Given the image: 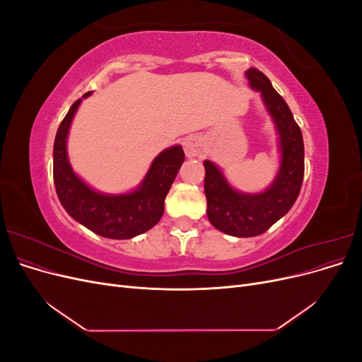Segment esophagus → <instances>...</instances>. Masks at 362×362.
I'll return each mask as SVG.
<instances>
[{
    "label": "esophagus",
    "instance_id": "esophagus-1",
    "mask_svg": "<svg viewBox=\"0 0 362 362\" xmlns=\"http://www.w3.org/2000/svg\"><path fill=\"white\" fill-rule=\"evenodd\" d=\"M205 149V144L204 140L198 136H190L184 140V151H185V156L187 157H196L202 154Z\"/></svg>",
    "mask_w": 362,
    "mask_h": 362
}]
</instances>
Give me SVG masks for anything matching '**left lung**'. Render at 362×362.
<instances>
[{"label": "left lung", "instance_id": "obj_1", "mask_svg": "<svg viewBox=\"0 0 362 362\" xmlns=\"http://www.w3.org/2000/svg\"><path fill=\"white\" fill-rule=\"evenodd\" d=\"M246 76L250 86L261 92L278 127L282 161L275 182L259 194L237 193L229 187L211 161L204 163L208 218L218 231L234 237L259 235L287 214L298 199L305 170L302 131L296 124L290 107L261 71L250 68Z\"/></svg>", "mask_w": 362, "mask_h": 362}]
</instances>
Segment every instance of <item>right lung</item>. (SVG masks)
<instances>
[{
	"mask_svg": "<svg viewBox=\"0 0 362 362\" xmlns=\"http://www.w3.org/2000/svg\"><path fill=\"white\" fill-rule=\"evenodd\" d=\"M84 93L83 98L89 96ZM81 100H76L62 120L54 140V185L68 214L105 238L124 240L146 233L164 211V199L184 161L181 146H173L154 160L140 189L120 196H105L92 189L72 172L66 156V137Z\"/></svg>",
	"mask_w": 362,
	"mask_h": 362,
	"instance_id": "1",
	"label": "right lung"
}]
</instances>
